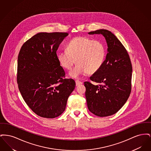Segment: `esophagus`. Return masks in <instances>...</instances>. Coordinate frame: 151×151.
<instances>
[{"label": "esophagus", "instance_id": "1", "mask_svg": "<svg viewBox=\"0 0 151 151\" xmlns=\"http://www.w3.org/2000/svg\"><path fill=\"white\" fill-rule=\"evenodd\" d=\"M75 83H76V86H78L79 85H81L83 84V83L81 81H80L79 80H76Z\"/></svg>", "mask_w": 151, "mask_h": 151}]
</instances>
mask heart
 <instances>
[{"instance_id":"b5f03b06","label":"heart","mask_w":151,"mask_h":151,"mask_svg":"<svg viewBox=\"0 0 151 151\" xmlns=\"http://www.w3.org/2000/svg\"><path fill=\"white\" fill-rule=\"evenodd\" d=\"M67 51H61L57 54V60L63 68L71 69L70 77L78 78L86 73L93 74L98 71L104 63L106 50L104 44L87 37H77L70 40L66 46Z\"/></svg>"}]
</instances>
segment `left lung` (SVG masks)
I'll return each mask as SVG.
<instances>
[{"label":"left lung","mask_w":151,"mask_h":151,"mask_svg":"<svg viewBox=\"0 0 151 151\" xmlns=\"http://www.w3.org/2000/svg\"><path fill=\"white\" fill-rule=\"evenodd\" d=\"M88 34L104 36L108 45V53L101 68L90 78L99 84L84 83L87 106L94 115L110 116L118 111L129 97L132 65L126 49L111 32L100 29Z\"/></svg>","instance_id":"left-lung-1"}]
</instances>
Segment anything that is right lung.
<instances>
[{"mask_svg": "<svg viewBox=\"0 0 151 151\" xmlns=\"http://www.w3.org/2000/svg\"><path fill=\"white\" fill-rule=\"evenodd\" d=\"M67 33H38L23 44L17 59V81L23 99L37 115L54 118L65 110L75 87L57 60Z\"/></svg>", "mask_w": 151, "mask_h": 151, "instance_id": "right-lung-1", "label": "right lung"}]
</instances>
